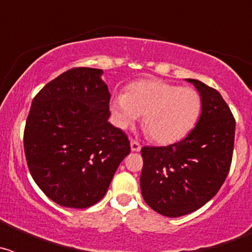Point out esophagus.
I'll list each match as a JSON object with an SVG mask.
<instances>
[{
  "label": "esophagus",
  "instance_id": "34e87169",
  "mask_svg": "<svg viewBox=\"0 0 252 252\" xmlns=\"http://www.w3.org/2000/svg\"><path fill=\"white\" fill-rule=\"evenodd\" d=\"M131 150L132 151L141 150V145H140V142L136 141V140H131Z\"/></svg>",
  "mask_w": 252,
  "mask_h": 252
}]
</instances>
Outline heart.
<instances>
[{"label": "heart", "instance_id": "1", "mask_svg": "<svg viewBox=\"0 0 252 252\" xmlns=\"http://www.w3.org/2000/svg\"><path fill=\"white\" fill-rule=\"evenodd\" d=\"M202 99L193 88H180L159 79L131 83L125 94L111 102V112L121 128L142 117V128L153 141L170 144L183 139L201 115Z\"/></svg>", "mask_w": 252, "mask_h": 252}]
</instances>
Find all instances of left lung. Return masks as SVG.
I'll use <instances>...</instances> for the list:
<instances>
[{
	"instance_id": "1",
	"label": "left lung",
	"mask_w": 252,
	"mask_h": 252,
	"mask_svg": "<svg viewBox=\"0 0 252 252\" xmlns=\"http://www.w3.org/2000/svg\"><path fill=\"white\" fill-rule=\"evenodd\" d=\"M202 112L195 127L168 146H144L140 187L146 203L166 217L188 215L212 199L232 162L236 121L218 91L195 79Z\"/></svg>"
}]
</instances>
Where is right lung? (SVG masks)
Instances as JSON below:
<instances>
[{"mask_svg":"<svg viewBox=\"0 0 252 252\" xmlns=\"http://www.w3.org/2000/svg\"><path fill=\"white\" fill-rule=\"evenodd\" d=\"M101 74V69H69L40 90L26 119L31 177L63 207L97 203L131 151L127 135L107 121L111 94Z\"/></svg>","mask_w":252,"mask_h":252,"instance_id":"add662e5","label":"right lung"}]
</instances>
